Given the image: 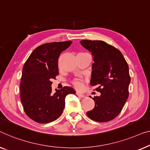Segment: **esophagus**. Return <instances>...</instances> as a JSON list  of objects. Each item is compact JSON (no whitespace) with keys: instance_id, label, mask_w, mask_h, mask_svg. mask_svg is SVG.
<instances>
[{"instance_id":"34e87169","label":"esophagus","mask_w":150,"mask_h":150,"mask_svg":"<svg viewBox=\"0 0 150 150\" xmlns=\"http://www.w3.org/2000/svg\"><path fill=\"white\" fill-rule=\"evenodd\" d=\"M76 94H77L78 96L81 97V98H83V97H85V95H84V94H82L81 93H79V92H76Z\"/></svg>"}]
</instances>
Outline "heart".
I'll use <instances>...</instances> for the list:
<instances>
[{"label":"heart","instance_id":"heart-1","mask_svg":"<svg viewBox=\"0 0 150 150\" xmlns=\"http://www.w3.org/2000/svg\"><path fill=\"white\" fill-rule=\"evenodd\" d=\"M73 84L76 88H77V89H80V88H81L82 87V82L80 81V80H74V81H73Z\"/></svg>","mask_w":150,"mask_h":150}]
</instances>
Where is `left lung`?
<instances>
[{
	"instance_id": "8db88e82",
	"label": "left lung",
	"mask_w": 150,
	"mask_h": 150,
	"mask_svg": "<svg viewBox=\"0 0 150 150\" xmlns=\"http://www.w3.org/2000/svg\"><path fill=\"white\" fill-rule=\"evenodd\" d=\"M80 43L93 57L90 85L97 86L101 94L93 98L95 105L86 114L96 122H109L120 114L128 99V64L119 50L105 41L83 40Z\"/></svg>"
}]
</instances>
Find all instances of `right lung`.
I'll return each instance as SVG.
<instances>
[{
	"mask_svg": "<svg viewBox=\"0 0 150 150\" xmlns=\"http://www.w3.org/2000/svg\"><path fill=\"white\" fill-rule=\"evenodd\" d=\"M72 41L45 43L34 50L22 69L20 98L26 114L41 124L53 122L64 110L65 98L75 94L65 86L52 93V80L58 75V58Z\"/></svg>",
	"mask_w": 150,
	"mask_h": 150,
	"instance_id": "1",
	"label": "right lung"
}]
</instances>
